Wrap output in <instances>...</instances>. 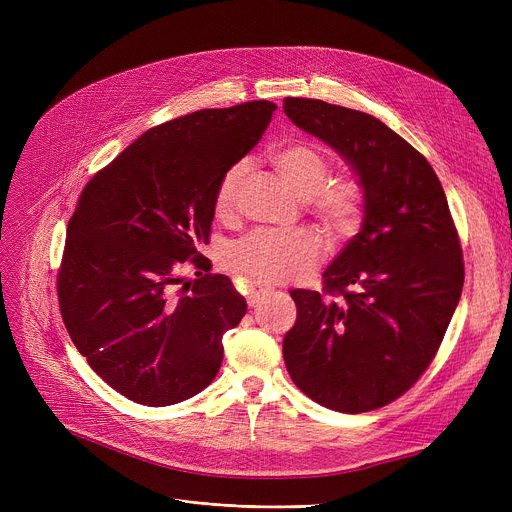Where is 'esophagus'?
Masks as SVG:
<instances>
[{"instance_id": "1", "label": "esophagus", "mask_w": 512, "mask_h": 512, "mask_svg": "<svg viewBox=\"0 0 512 512\" xmlns=\"http://www.w3.org/2000/svg\"><path fill=\"white\" fill-rule=\"evenodd\" d=\"M267 292H270V288L263 286V284H249V290H247L249 307H257Z\"/></svg>"}]
</instances>
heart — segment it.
Instances as JSON below:
<instances>
[{
    "instance_id": "heart-1",
    "label": "heart",
    "mask_w": 512,
    "mask_h": 512,
    "mask_svg": "<svg viewBox=\"0 0 512 512\" xmlns=\"http://www.w3.org/2000/svg\"><path fill=\"white\" fill-rule=\"evenodd\" d=\"M276 174L305 199L313 218L334 238L351 236L363 220L365 188L355 176L330 178V153L309 141L280 143L267 153ZM247 168L236 164L224 172L215 188L213 209L220 220L234 215ZM324 257V242L311 230L292 234L257 232L240 240L226 257L234 274L253 284H284L311 274Z\"/></svg>"
}]
</instances>
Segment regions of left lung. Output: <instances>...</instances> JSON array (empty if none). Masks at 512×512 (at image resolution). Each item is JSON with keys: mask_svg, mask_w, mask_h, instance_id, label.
<instances>
[{"mask_svg": "<svg viewBox=\"0 0 512 512\" xmlns=\"http://www.w3.org/2000/svg\"><path fill=\"white\" fill-rule=\"evenodd\" d=\"M284 114L365 188L361 230L324 272V292H290L297 324L284 363L317 405L367 413L405 394L436 357L463 292L461 240L434 168L384 122L305 97H286Z\"/></svg>", "mask_w": 512, "mask_h": 512, "instance_id": "left-lung-1", "label": "left lung"}]
</instances>
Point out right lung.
Wrapping results in <instances>:
<instances>
[{
  "label": "right lung",
  "mask_w": 512,
  "mask_h": 512,
  "mask_svg": "<svg viewBox=\"0 0 512 512\" xmlns=\"http://www.w3.org/2000/svg\"><path fill=\"white\" fill-rule=\"evenodd\" d=\"M274 112L261 99L149 128L80 193L58 274L62 319L99 378L139 405L205 390L224 359L222 336L247 313L228 276H203L211 263L199 249L220 178ZM186 260L200 270L193 283L179 274Z\"/></svg>",
  "instance_id": "add662e5"
}]
</instances>
